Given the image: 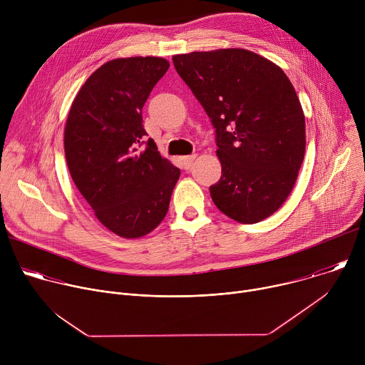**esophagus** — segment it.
Returning <instances> with one entry per match:
<instances>
[{
	"mask_svg": "<svg viewBox=\"0 0 365 365\" xmlns=\"http://www.w3.org/2000/svg\"><path fill=\"white\" fill-rule=\"evenodd\" d=\"M195 159H196L195 154H192V155H185V158H182V165H183V168H185V169H189V168L193 165Z\"/></svg>",
	"mask_w": 365,
	"mask_h": 365,
	"instance_id": "obj_1",
	"label": "esophagus"
}]
</instances>
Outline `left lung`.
I'll use <instances>...</instances> for the list:
<instances>
[{"instance_id":"1","label":"left lung","mask_w":365,"mask_h":365,"mask_svg":"<svg viewBox=\"0 0 365 365\" xmlns=\"http://www.w3.org/2000/svg\"><path fill=\"white\" fill-rule=\"evenodd\" d=\"M175 69L215 128L221 179L210 187L218 210L241 224L274 214L304 158V115L286 73L244 48L173 56Z\"/></svg>"}]
</instances>
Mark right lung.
Listing matches in <instances>:
<instances>
[{"label":"right lung","mask_w":365,"mask_h":365,"mask_svg":"<svg viewBox=\"0 0 365 365\" xmlns=\"http://www.w3.org/2000/svg\"><path fill=\"white\" fill-rule=\"evenodd\" d=\"M169 69L162 58L110 61L78 92L65 127L66 163L99 222L138 238L168 214L180 170L143 127V107Z\"/></svg>","instance_id":"1"}]
</instances>
